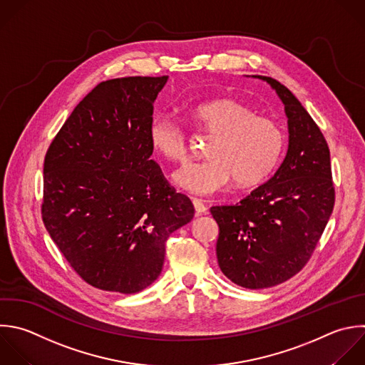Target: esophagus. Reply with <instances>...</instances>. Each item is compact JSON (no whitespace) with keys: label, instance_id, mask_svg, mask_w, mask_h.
I'll return each mask as SVG.
<instances>
[{"label":"esophagus","instance_id":"esophagus-1","mask_svg":"<svg viewBox=\"0 0 365 365\" xmlns=\"http://www.w3.org/2000/svg\"><path fill=\"white\" fill-rule=\"evenodd\" d=\"M192 204H194V208H195V214H197V215L207 214V207H205V204L202 202V200L192 198Z\"/></svg>","mask_w":365,"mask_h":365}]
</instances>
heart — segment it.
I'll list each match as a JSON object with an SVG mask.
<instances>
[{
  "mask_svg": "<svg viewBox=\"0 0 365 365\" xmlns=\"http://www.w3.org/2000/svg\"><path fill=\"white\" fill-rule=\"evenodd\" d=\"M192 120L214 135L207 161L188 163L174 174L184 190L210 195L224 190L232 180L238 187L264 181L278 164L285 145L281 125L235 98H215L194 107ZM151 148L173 163L188 157V137L171 118L157 115L148 125Z\"/></svg>",
  "mask_w": 365,
  "mask_h": 365,
  "instance_id": "obj_1",
  "label": "heart"
}]
</instances>
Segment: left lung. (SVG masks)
Masks as SVG:
<instances>
[{
	"instance_id": "obj_1",
	"label": "left lung",
	"mask_w": 365,
	"mask_h": 365,
	"mask_svg": "<svg viewBox=\"0 0 365 365\" xmlns=\"http://www.w3.org/2000/svg\"><path fill=\"white\" fill-rule=\"evenodd\" d=\"M288 118V150L275 174L235 205L211 207L224 275L250 288L278 285L311 258L335 202L328 144L295 96L271 77Z\"/></svg>"
}]
</instances>
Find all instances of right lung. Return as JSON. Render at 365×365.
I'll return each instance as SVG.
<instances>
[{
    "label": "right lung",
    "mask_w": 365,
    "mask_h": 365,
    "mask_svg": "<svg viewBox=\"0 0 365 365\" xmlns=\"http://www.w3.org/2000/svg\"><path fill=\"white\" fill-rule=\"evenodd\" d=\"M168 77L100 83L74 108L44 160V225L90 285L134 294L161 274L165 241L194 217L151 160L148 125Z\"/></svg>",
    "instance_id": "obj_1"
}]
</instances>
